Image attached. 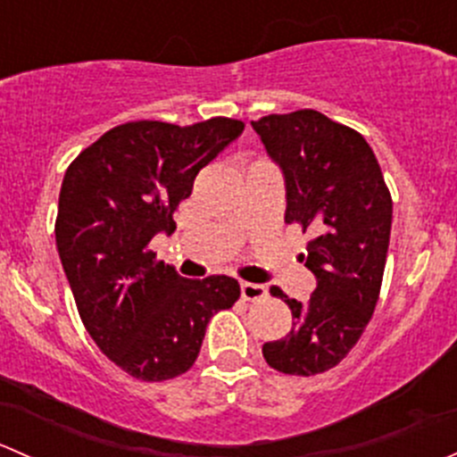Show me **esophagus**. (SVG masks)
<instances>
[{"label":"esophagus","mask_w":457,"mask_h":457,"mask_svg":"<svg viewBox=\"0 0 457 457\" xmlns=\"http://www.w3.org/2000/svg\"><path fill=\"white\" fill-rule=\"evenodd\" d=\"M241 296L245 301H262L267 296V289L265 285H258V283H241Z\"/></svg>","instance_id":"34e87169"}]
</instances>
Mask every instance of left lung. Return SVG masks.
Returning a JSON list of instances; mask_svg holds the SVG:
<instances>
[{
    "label": "left lung",
    "mask_w": 457,
    "mask_h": 457,
    "mask_svg": "<svg viewBox=\"0 0 457 457\" xmlns=\"http://www.w3.org/2000/svg\"><path fill=\"white\" fill-rule=\"evenodd\" d=\"M285 181V220L312 229L303 254L316 276L310 303L271 287L292 310V331L262 345L267 365L314 376L338 365L376 310L391 234V195L370 143L316 110L252 121Z\"/></svg>",
    "instance_id": "obj_1"
}]
</instances>
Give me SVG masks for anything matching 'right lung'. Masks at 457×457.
Returning <instances> with one entry per match:
<instances>
[{"label": "right lung", "instance_id": "1", "mask_svg": "<svg viewBox=\"0 0 457 457\" xmlns=\"http://www.w3.org/2000/svg\"><path fill=\"white\" fill-rule=\"evenodd\" d=\"M245 130L214 117L179 128H112L71 163L59 192L57 252L96 347L132 378L159 382L195 365L210 318L241 296L238 280H190L147 243L172 234L196 174Z\"/></svg>", "mask_w": 457, "mask_h": 457}]
</instances>
